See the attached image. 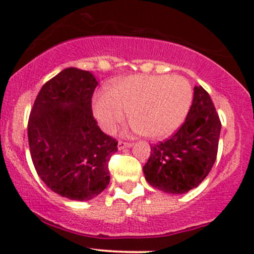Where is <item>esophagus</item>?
Masks as SVG:
<instances>
[{
	"instance_id": "1",
	"label": "esophagus",
	"mask_w": 254,
	"mask_h": 254,
	"mask_svg": "<svg viewBox=\"0 0 254 254\" xmlns=\"http://www.w3.org/2000/svg\"><path fill=\"white\" fill-rule=\"evenodd\" d=\"M131 146H132V142L123 141V140H120V141L118 142V148H119V150H124V148L131 147Z\"/></svg>"
}]
</instances>
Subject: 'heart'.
<instances>
[{"mask_svg":"<svg viewBox=\"0 0 254 254\" xmlns=\"http://www.w3.org/2000/svg\"><path fill=\"white\" fill-rule=\"evenodd\" d=\"M193 102V88L183 76L135 75L115 82L109 92L93 98V113L102 129L114 132L130 113L136 131L163 139L184 122Z\"/></svg>","mask_w":254,"mask_h":254,"instance_id":"obj_1","label":"heart"}]
</instances>
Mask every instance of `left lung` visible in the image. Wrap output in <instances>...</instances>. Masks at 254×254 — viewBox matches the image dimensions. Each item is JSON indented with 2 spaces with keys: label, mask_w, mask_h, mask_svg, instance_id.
Listing matches in <instances>:
<instances>
[{
  "label": "left lung",
  "mask_w": 254,
  "mask_h": 254,
  "mask_svg": "<svg viewBox=\"0 0 254 254\" xmlns=\"http://www.w3.org/2000/svg\"><path fill=\"white\" fill-rule=\"evenodd\" d=\"M221 122L209 93L194 87L186 120L165 141L153 143L143 166L146 181L156 189L183 194L196 188L214 166Z\"/></svg>",
  "instance_id": "obj_1"
}]
</instances>
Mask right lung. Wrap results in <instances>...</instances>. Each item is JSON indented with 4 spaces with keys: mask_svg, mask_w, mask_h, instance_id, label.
<instances>
[{
    "mask_svg": "<svg viewBox=\"0 0 254 254\" xmlns=\"http://www.w3.org/2000/svg\"><path fill=\"white\" fill-rule=\"evenodd\" d=\"M98 82L68 67L43 84L28 120L30 156L38 176L59 195L89 200L111 181L109 161L118 141L104 134L92 113Z\"/></svg>",
    "mask_w": 254,
    "mask_h": 254,
    "instance_id": "obj_1",
    "label": "right lung"
}]
</instances>
